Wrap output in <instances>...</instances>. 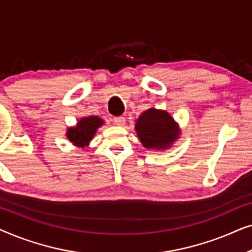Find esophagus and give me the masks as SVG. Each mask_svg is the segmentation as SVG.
<instances>
[{
	"mask_svg": "<svg viewBox=\"0 0 252 252\" xmlns=\"http://www.w3.org/2000/svg\"><path fill=\"white\" fill-rule=\"evenodd\" d=\"M113 122H115V124L117 126H124L126 124V119L124 118V117H116L115 119H113Z\"/></svg>",
	"mask_w": 252,
	"mask_h": 252,
	"instance_id": "1",
	"label": "esophagus"
}]
</instances>
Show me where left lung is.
Masks as SVG:
<instances>
[{
    "label": "left lung",
    "mask_w": 252,
    "mask_h": 252,
    "mask_svg": "<svg viewBox=\"0 0 252 252\" xmlns=\"http://www.w3.org/2000/svg\"><path fill=\"white\" fill-rule=\"evenodd\" d=\"M140 142L147 150L170 149L181 135V128L166 110L150 108L135 120Z\"/></svg>",
    "instance_id": "left-lung-1"
}]
</instances>
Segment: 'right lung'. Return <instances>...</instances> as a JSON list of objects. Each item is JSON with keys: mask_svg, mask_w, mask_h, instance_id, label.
<instances>
[{"mask_svg": "<svg viewBox=\"0 0 252 252\" xmlns=\"http://www.w3.org/2000/svg\"><path fill=\"white\" fill-rule=\"evenodd\" d=\"M103 125L104 120L97 116L82 117L78 120L75 126L68 127L65 135L73 146L86 148L89 146L97 129Z\"/></svg>", "mask_w": 252, "mask_h": 252, "instance_id": "add662e5", "label": "right lung"}]
</instances>
